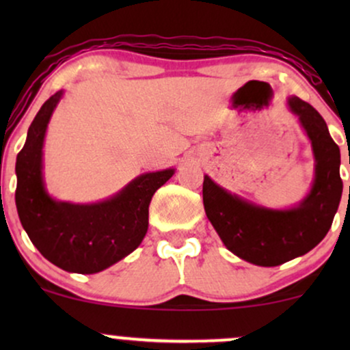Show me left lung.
<instances>
[{
  "instance_id": "8db88e82",
  "label": "left lung",
  "mask_w": 350,
  "mask_h": 350,
  "mask_svg": "<svg viewBox=\"0 0 350 350\" xmlns=\"http://www.w3.org/2000/svg\"><path fill=\"white\" fill-rule=\"evenodd\" d=\"M288 107L298 116L314 156V180L299 204L290 208L258 206L204 176L207 219L228 250L258 267H278L312 250L331 228L342 196L340 151L326 122L298 97L288 98Z\"/></svg>"
}]
</instances>
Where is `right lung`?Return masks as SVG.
Wrapping results in <instances>:
<instances>
[{
  "label": "right lung",
  "instance_id": "add662e5",
  "mask_svg": "<svg viewBox=\"0 0 350 350\" xmlns=\"http://www.w3.org/2000/svg\"><path fill=\"white\" fill-rule=\"evenodd\" d=\"M62 95L64 90H59L44 102L16 158V208L44 258L66 271L92 275L138 248L148 232L152 194L172 178L174 170L144 172L100 202L72 204L51 198L42 174V148Z\"/></svg>",
  "mask_w": 350,
  "mask_h": 350
}]
</instances>
